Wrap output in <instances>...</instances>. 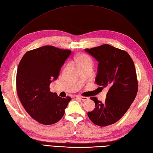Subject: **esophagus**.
Segmentation results:
<instances>
[{"label": "esophagus", "instance_id": "34e87169", "mask_svg": "<svg viewBox=\"0 0 153 153\" xmlns=\"http://www.w3.org/2000/svg\"><path fill=\"white\" fill-rule=\"evenodd\" d=\"M75 97L76 98H77V99H79L82 101H85V100H87L89 99V97H83V96H76Z\"/></svg>", "mask_w": 153, "mask_h": 153}]
</instances>
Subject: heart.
Instances as JSON below:
<instances>
[{
  "mask_svg": "<svg viewBox=\"0 0 153 153\" xmlns=\"http://www.w3.org/2000/svg\"><path fill=\"white\" fill-rule=\"evenodd\" d=\"M74 62L77 68H87L92 70L94 65L92 59L84 53L78 54L74 58Z\"/></svg>",
  "mask_w": 153,
  "mask_h": 153,
  "instance_id": "obj_1",
  "label": "heart"
}]
</instances>
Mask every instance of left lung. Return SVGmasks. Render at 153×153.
Masks as SVG:
<instances>
[{
	"label": "left lung",
	"instance_id": "obj_1",
	"mask_svg": "<svg viewBox=\"0 0 153 153\" xmlns=\"http://www.w3.org/2000/svg\"><path fill=\"white\" fill-rule=\"evenodd\" d=\"M99 62L96 83L102 88H109L105 103L91 97L96 108L88 112L95 125L105 127L120 120L134 101L138 89L135 66L125 50L109 45L86 48Z\"/></svg>",
	"mask_w": 153,
	"mask_h": 153
}]
</instances>
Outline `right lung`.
<instances>
[{
	"label": "right lung",
	"mask_w": 153,
	"mask_h": 153,
	"mask_svg": "<svg viewBox=\"0 0 153 153\" xmlns=\"http://www.w3.org/2000/svg\"><path fill=\"white\" fill-rule=\"evenodd\" d=\"M72 51L45 46L28 51L19 62L16 88L19 100L28 114L42 125L58 122L71 97L62 98L50 92V85L57 79Z\"/></svg>",
	"instance_id": "obj_1"
}]
</instances>
